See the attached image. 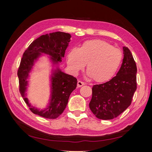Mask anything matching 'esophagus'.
<instances>
[{"instance_id": "obj_1", "label": "esophagus", "mask_w": 152, "mask_h": 152, "mask_svg": "<svg viewBox=\"0 0 152 152\" xmlns=\"http://www.w3.org/2000/svg\"><path fill=\"white\" fill-rule=\"evenodd\" d=\"M85 84H86V83L84 82H83L82 81H78V83H77V86H78V88H80V87L84 86Z\"/></svg>"}]
</instances>
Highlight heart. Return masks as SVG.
Here are the masks:
<instances>
[{
	"instance_id": "1",
	"label": "heart",
	"mask_w": 152,
	"mask_h": 152,
	"mask_svg": "<svg viewBox=\"0 0 152 152\" xmlns=\"http://www.w3.org/2000/svg\"><path fill=\"white\" fill-rule=\"evenodd\" d=\"M122 53L117 48L101 40H88L79 48H73L67 56V64L74 74L87 64L88 75L98 82L107 81L117 72L122 61Z\"/></svg>"
}]
</instances>
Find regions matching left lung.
<instances>
[{
	"label": "left lung",
	"instance_id": "1",
	"mask_svg": "<svg viewBox=\"0 0 152 152\" xmlns=\"http://www.w3.org/2000/svg\"><path fill=\"white\" fill-rule=\"evenodd\" d=\"M124 59L120 69L110 81L92 88L89 108L96 118L103 120L114 119L131 104L137 89L136 63L127 47H123Z\"/></svg>",
	"mask_w": 152,
	"mask_h": 152
}]
</instances>
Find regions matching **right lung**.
Segmentation results:
<instances>
[{
  "instance_id": "add662e5",
  "label": "right lung",
  "mask_w": 152,
  "mask_h": 152,
  "mask_svg": "<svg viewBox=\"0 0 152 152\" xmlns=\"http://www.w3.org/2000/svg\"><path fill=\"white\" fill-rule=\"evenodd\" d=\"M71 35L63 32L42 35L32 42L25 50L18 71L19 92L25 103L34 114L48 119H56L63 112L69 96L77 86V79L63 72L59 67L65 50L69 46ZM42 54L50 56L53 68L50 75V96L47 107L40 110L31 105L26 97L28 79L33 66Z\"/></svg>"
}]
</instances>
